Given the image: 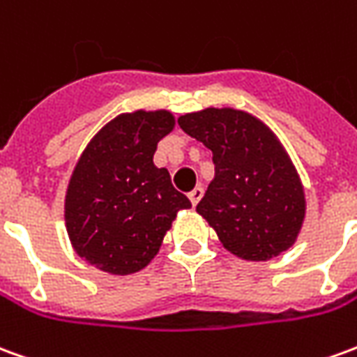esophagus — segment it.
I'll list each match as a JSON object with an SVG mask.
<instances>
[{"mask_svg":"<svg viewBox=\"0 0 357 357\" xmlns=\"http://www.w3.org/2000/svg\"><path fill=\"white\" fill-rule=\"evenodd\" d=\"M201 197H203V187H195V189L189 193V201H191L193 206H197V203L201 201Z\"/></svg>","mask_w":357,"mask_h":357,"instance_id":"34e87169","label":"esophagus"}]
</instances>
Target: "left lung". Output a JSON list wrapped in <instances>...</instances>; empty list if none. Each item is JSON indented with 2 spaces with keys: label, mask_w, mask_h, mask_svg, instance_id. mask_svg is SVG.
I'll return each instance as SVG.
<instances>
[{
  "label": "left lung",
  "mask_w": 357,
  "mask_h": 357,
  "mask_svg": "<svg viewBox=\"0 0 357 357\" xmlns=\"http://www.w3.org/2000/svg\"><path fill=\"white\" fill-rule=\"evenodd\" d=\"M178 123L213 151L214 179L197 213L222 245L245 261H268L290 249L305 218V191L273 129L234 108L191 112Z\"/></svg>",
  "instance_id": "8db88e82"
}]
</instances>
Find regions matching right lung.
Returning <instances> with one entry per match:
<instances>
[{
  "label": "right lung",
  "instance_id": "obj_1",
  "mask_svg": "<svg viewBox=\"0 0 357 357\" xmlns=\"http://www.w3.org/2000/svg\"><path fill=\"white\" fill-rule=\"evenodd\" d=\"M176 118L168 109L119 114L75 164L66 193V228L75 253L104 273L143 271L160 251L179 211L191 208L153 156Z\"/></svg>",
  "mask_w": 357,
  "mask_h": 357
}]
</instances>
